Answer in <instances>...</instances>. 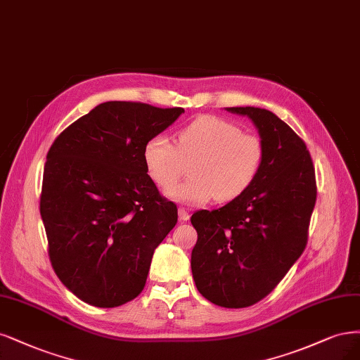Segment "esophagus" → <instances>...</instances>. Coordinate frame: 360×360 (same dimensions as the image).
Masks as SVG:
<instances>
[{
	"instance_id": "34e87169",
	"label": "esophagus",
	"mask_w": 360,
	"mask_h": 360,
	"mask_svg": "<svg viewBox=\"0 0 360 360\" xmlns=\"http://www.w3.org/2000/svg\"><path fill=\"white\" fill-rule=\"evenodd\" d=\"M189 217H191V214H189L188 210L180 207V208H179V219L183 220V221H186V220H189Z\"/></svg>"
}]
</instances>
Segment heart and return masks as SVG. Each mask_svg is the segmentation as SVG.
<instances>
[{
	"mask_svg": "<svg viewBox=\"0 0 360 360\" xmlns=\"http://www.w3.org/2000/svg\"><path fill=\"white\" fill-rule=\"evenodd\" d=\"M147 174L167 188L191 163V177L169 186L172 201L202 205L212 198L228 202L244 193L256 179L264 160V144L256 134L244 132L235 123L217 116H201L184 127L171 143L155 135L144 144Z\"/></svg>",
	"mask_w": 360,
	"mask_h": 360,
	"instance_id": "b5f03b06",
	"label": "heart"
}]
</instances>
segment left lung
Wrapping results in <instances>:
<instances>
[{"label":"left lung","mask_w":360,"mask_h":360,"mask_svg":"<svg viewBox=\"0 0 360 360\" xmlns=\"http://www.w3.org/2000/svg\"><path fill=\"white\" fill-rule=\"evenodd\" d=\"M226 110L255 123L264 160L244 193L192 214L198 241L191 266L205 300L244 308L274 290L302 255L317 188L311 156L288 123L265 108Z\"/></svg>","instance_id":"obj_1"}]
</instances>
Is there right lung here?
Here are the masks:
<instances>
[{"instance_id": "right-lung-1", "label": "right lung", "mask_w": 360, "mask_h": 360, "mask_svg": "<svg viewBox=\"0 0 360 360\" xmlns=\"http://www.w3.org/2000/svg\"><path fill=\"white\" fill-rule=\"evenodd\" d=\"M184 113L108 101L62 131L47 153L40 213L59 280L86 304L113 308L141 293L177 207L147 174L144 144Z\"/></svg>"}]
</instances>
